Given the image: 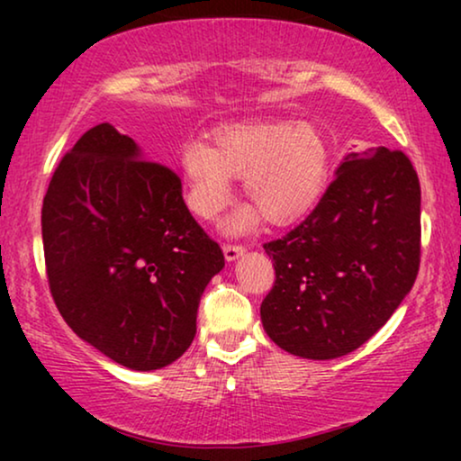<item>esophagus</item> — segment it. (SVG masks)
<instances>
[{"mask_svg": "<svg viewBox=\"0 0 461 461\" xmlns=\"http://www.w3.org/2000/svg\"><path fill=\"white\" fill-rule=\"evenodd\" d=\"M241 245H237V243H230V245H226L224 248V258L226 260H237L239 256H241Z\"/></svg>", "mask_w": 461, "mask_h": 461, "instance_id": "1", "label": "esophagus"}]
</instances>
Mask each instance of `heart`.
<instances>
[{
	"mask_svg": "<svg viewBox=\"0 0 461 461\" xmlns=\"http://www.w3.org/2000/svg\"><path fill=\"white\" fill-rule=\"evenodd\" d=\"M308 182V163L300 155L279 153L275 161L249 169L243 193L256 212H270L279 201L292 197Z\"/></svg>",
	"mask_w": 461,
	"mask_h": 461,
	"instance_id": "b5f03b06",
	"label": "heart"
}]
</instances>
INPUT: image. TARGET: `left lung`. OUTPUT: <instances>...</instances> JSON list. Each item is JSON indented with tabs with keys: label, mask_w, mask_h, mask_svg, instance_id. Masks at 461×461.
<instances>
[{
	"label": "left lung",
	"mask_w": 461,
	"mask_h": 461,
	"mask_svg": "<svg viewBox=\"0 0 461 461\" xmlns=\"http://www.w3.org/2000/svg\"><path fill=\"white\" fill-rule=\"evenodd\" d=\"M46 273L67 325L123 367L153 371L185 355L220 245L194 222L178 174L144 159L111 123L62 157L41 207Z\"/></svg>",
	"instance_id": "left-lung-1"
}]
</instances>
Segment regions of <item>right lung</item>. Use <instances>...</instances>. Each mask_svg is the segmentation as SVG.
I'll return each mask as SVG.
<instances>
[{
  "label": "right lung",
  "mask_w": 461,
  "mask_h": 461,
  "mask_svg": "<svg viewBox=\"0 0 461 461\" xmlns=\"http://www.w3.org/2000/svg\"><path fill=\"white\" fill-rule=\"evenodd\" d=\"M420 180L402 150H352L317 207L264 245L275 285L260 306L268 338L289 355L325 361L386 325L420 268Z\"/></svg>",
  "instance_id": "1"
}]
</instances>
